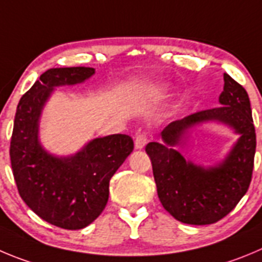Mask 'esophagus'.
Returning <instances> with one entry per match:
<instances>
[{
  "instance_id": "esophagus-1",
  "label": "esophagus",
  "mask_w": 262,
  "mask_h": 262,
  "mask_svg": "<svg viewBox=\"0 0 262 262\" xmlns=\"http://www.w3.org/2000/svg\"><path fill=\"white\" fill-rule=\"evenodd\" d=\"M148 142V137L146 133H139L136 136V139H134V147L137 150H142Z\"/></svg>"
}]
</instances>
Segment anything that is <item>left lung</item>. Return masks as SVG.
Segmentation results:
<instances>
[{
    "label": "left lung",
    "instance_id": "left-lung-1",
    "mask_svg": "<svg viewBox=\"0 0 262 262\" xmlns=\"http://www.w3.org/2000/svg\"><path fill=\"white\" fill-rule=\"evenodd\" d=\"M221 106L203 110L173 121L161 132L163 142H150L146 152L152 164L158 196L165 211L189 225H209L230 213L252 180L256 132L246 89L224 73ZM219 121L241 136L227 159L204 168L186 162L174 148L191 126Z\"/></svg>",
    "mask_w": 262,
    "mask_h": 262
}]
</instances>
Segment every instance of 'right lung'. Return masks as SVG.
<instances>
[{
    "mask_svg": "<svg viewBox=\"0 0 262 262\" xmlns=\"http://www.w3.org/2000/svg\"><path fill=\"white\" fill-rule=\"evenodd\" d=\"M90 67L50 68L20 98L10 142V160L19 195L54 226L80 230L103 212L110 180L134 148L126 134L95 138L77 154L58 158L38 141V120L54 88L84 82Z\"/></svg>",
    "mask_w": 262,
    "mask_h": 262,
    "instance_id": "add662e5",
    "label": "right lung"
}]
</instances>
